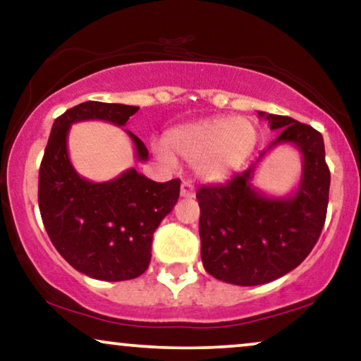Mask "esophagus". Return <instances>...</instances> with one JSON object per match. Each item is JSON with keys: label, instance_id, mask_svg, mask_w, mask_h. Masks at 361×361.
Instances as JSON below:
<instances>
[{"label": "esophagus", "instance_id": "esophagus-1", "mask_svg": "<svg viewBox=\"0 0 361 361\" xmlns=\"http://www.w3.org/2000/svg\"><path fill=\"white\" fill-rule=\"evenodd\" d=\"M180 195L182 197H187V199H192L195 195V190H194V185H192V182L189 180H184L180 184Z\"/></svg>", "mask_w": 361, "mask_h": 361}]
</instances>
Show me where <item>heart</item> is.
Segmentation results:
<instances>
[{
	"label": "heart",
	"mask_w": 361,
	"mask_h": 361,
	"mask_svg": "<svg viewBox=\"0 0 361 361\" xmlns=\"http://www.w3.org/2000/svg\"><path fill=\"white\" fill-rule=\"evenodd\" d=\"M257 137L252 121L217 116L169 130L156 151L164 162L174 164L179 157L195 166L204 180L221 182L240 169L255 147Z\"/></svg>",
	"instance_id": "b5f03b06"
}]
</instances>
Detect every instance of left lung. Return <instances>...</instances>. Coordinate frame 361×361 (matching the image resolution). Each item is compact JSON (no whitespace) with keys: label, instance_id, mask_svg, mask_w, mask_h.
Returning <instances> with one entry per match:
<instances>
[{"label":"left lung","instance_id":"8db88e82","mask_svg":"<svg viewBox=\"0 0 361 361\" xmlns=\"http://www.w3.org/2000/svg\"><path fill=\"white\" fill-rule=\"evenodd\" d=\"M280 129L279 143H292L302 154L299 189L288 198H269L251 185L257 162L226 184L202 185L200 257L204 269L222 282L250 287L277 280L298 267L320 237L326 217L330 171L322 134L288 116L259 112Z\"/></svg>","mask_w":361,"mask_h":361}]
</instances>
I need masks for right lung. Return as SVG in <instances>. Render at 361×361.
Instances as JSON below:
<instances>
[{"label":"right lung","mask_w":361,"mask_h":361,"mask_svg":"<svg viewBox=\"0 0 361 361\" xmlns=\"http://www.w3.org/2000/svg\"><path fill=\"white\" fill-rule=\"evenodd\" d=\"M139 107L87 101L54 121L39 167L37 202L44 228L61 257L78 272L106 282L139 277L151 262L152 235L174 209L180 180L154 182L135 169L116 179L91 182L74 171L68 156V133L79 121L99 119L126 126ZM133 139L137 161L147 147Z\"/></svg>","instance_id":"right-lung-1"}]
</instances>
